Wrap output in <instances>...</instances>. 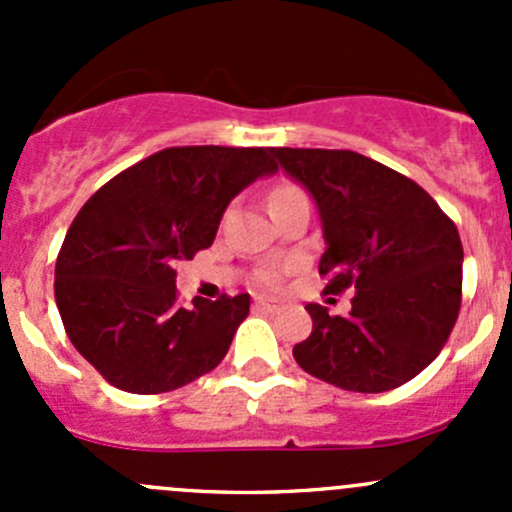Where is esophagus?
<instances>
[{"label": "esophagus", "mask_w": 512, "mask_h": 512, "mask_svg": "<svg viewBox=\"0 0 512 512\" xmlns=\"http://www.w3.org/2000/svg\"><path fill=\"white\" fill-rule=\"evenodd\" d=\"M255 309H260V312L275 314V312H280V309H282V302H277V299H270V297H260L255 302Z\"/></svg>", "instance_id": "1"}]
</instances>
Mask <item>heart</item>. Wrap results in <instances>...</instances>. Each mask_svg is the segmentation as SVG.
I'll use <instances>...</instances> for the list:
<instances>
[{
  "mask_svg": "<svg viewBox=\"0 0 512 512\" xmlns=\"http://www.w3.org/2000/svg\"><path fill=\"white\" fill-rule=\"evenodd\" d=\"M292 190H299V188H294V185H280V188L272 193V198H277V195H287V193H292ZM275 280H277V275L272 270L262 272V282H275Z\"/></svg>",
  "mask_w": 512,
  "mask_h": 512,
  "instance_id": "heart-1",
  "label": "heart"
}]
</instances>
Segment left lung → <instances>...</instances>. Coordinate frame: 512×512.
<instances>
[{"label": "left lung", "instance_id": "left-lung-1", "mask_svg": "<svg viewBox=\"0 0 512 512\" xmlns=\"http://www.w3.org/2000/svg\"><path fill=\"white\" fill-rule=\"evenodd\" d=\"M272 153L322 215L324 289H354L347 317L307 304L312 334L294 344V361L344 391L381 394L406 384L441 354L461 312L456 223L421 185L361 153Z\"/></svg>", "mask_w": 512, "mask_h": 512}]
</instances>
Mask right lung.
I'll return each instance as SVG.
<instances>
[{"label": "right lung", "instance_id": "1", "mask_svg": "<svg viewBox=\"0 0 512 512\" xmlns=\"http://www.w3.org/2000/svg\"><path fill=\"white\" fill-rule=\"evenodd\" d=\"M275 170L272 148L175 146L86 200L56 257L54 297L71 344L108 384L163 394L225 359L250 294L188 309L175 265L208 250L230 200Z\"/></svg>", "mask_w": 512, "mask_h": 512}]
</instances>
